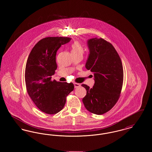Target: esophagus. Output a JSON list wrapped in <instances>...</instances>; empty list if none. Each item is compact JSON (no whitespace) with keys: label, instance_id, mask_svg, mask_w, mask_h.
<instances>
[{"label":"esophagus","instance_id":"1","mask_svg":"<svg viewBox=\"0 0 152 152\" xmlns=\"http://www.w3.org/2000/svg\"><path fill=\"white\" fill-rule=\"evenodd\" d=\"M74 86H75V88H77L80 87V84H78V83H74Z\"/></svg>","mask_w":152,"mask_h":152}]
</instances>
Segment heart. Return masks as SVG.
Wrapping results in <instances>:
<instances>
[{"label":"heart","mask_w":152,"mask_h":152,"mask_svg":"<svg viewBox=\"0 0 152 152\" xmlns=\"http://www.w3.org/2000/svg\"><path fill=\"white\" fill-rule=\"evenodd\" d=\"M71 52L73 55L78 54L83 55L84 53V48L81 44L79 42H75L71 46Z\"/></svg>","instance_id":"heart-1"}]
</instances>
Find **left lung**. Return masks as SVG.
<instances>
[{"mask_svg":"<svg viewBox=\"0 0 152 152\" xmlns=\"http://www.w3.org/2000/svg\"><path fill=\"white\" fill-rule=\"evenodd\" d=\"M89 50L86 68L94 75V84L83 99L88 111L102 115L112 108L118 101L123 87V64L115 48L105 40L97 37L88 40Z\"/></svg>","mask_w":152,"mask_h":152,"instance_id":"8db88e82","label":"left lung"}]
</instances>
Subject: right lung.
Segmentation results:
<instances>
[{"label":"right lung","instance_id":"obj_1","mask_svg":"<svg viewBox=\"0 0 152 152\" xmlns=\"http://www.w3.org/2000/svg\"><path fill=\"white\" fill-rule=\"evenodd\" d=\"M71 40L66 37H47L38 42L27 61L25 82L28 94L40 110L49 115L61 110L66 97L74 89L72 83L51 80L57 69L56 52Z\"/></svg>","mask_w":152,"mask_h":152}]
</instances>
